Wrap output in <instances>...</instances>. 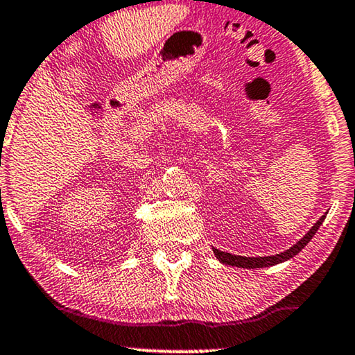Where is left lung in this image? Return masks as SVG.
Returning a JSON list of instances; mask_svg holds the SVG:
<instances>
[{
  "mask_svg": "<svg viewBox=\"0 0 355 355\" xmlns=\"http://www.w3.org/2000/svg\"><path fill=\"white\" fill-rule=\"evenodd\" d=\"M324 218L327 216L323 215L312 227H310V230L307 231V234H305L302 239L295 242L294 245H291L288 250L281 252V254H275V255H268V257H244V255L230 254V252H223L220 249H215V247H213V254H215V257L221 261V263L237 266V268H249V270L250 268H263V266H273V265L283 263V261L291 260L294 255H297L299 252L302 250L310 241H312V237L315 236V232L318 231V227L322 226Z\"/></svg>",
  "mask_w": 355,
  "mask_h": 355,
  "instance_id": "obj_1",
  "label": "left lung"
}]
</instances>
